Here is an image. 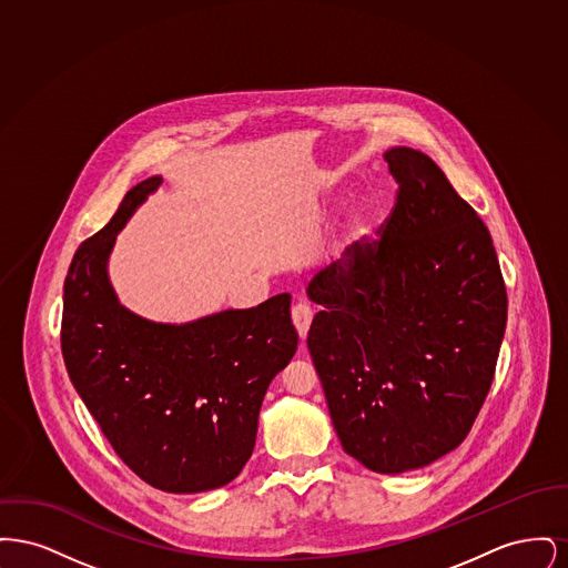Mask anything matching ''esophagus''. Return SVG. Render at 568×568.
Segmentation results:
<instances>
[{"label": "esophagus", "instance_id": "esophagus-1", "mask_svg": "<svg viewBox=\"0 0 568 568\" xmlns=\"http://www.w3.org/2000/svg\"><path fill=\"white\" fill-rule=\"evenodd\" d=\"M292 320H294L300 338H306L308 327L313 324V308L306 302H297L292 308Z\"/></svg>", "mask_w": 568, "mask_h": 568}]
</instances>
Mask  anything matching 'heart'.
Listing matches in <instances>:
<instances>
[{
	"instance_id": "1",
	"label": "heart",
	"mask_w": 568,
	"mask_h": 568,
	"mask_svg": "<svg viewBox=\"0 0 568 568\" xmlns=\"http://www.w3.org/2000/svg\"><path fill=\"white\" fill-rule=\"evenodd\" d=\"M364 227H366V216H364V213L355 211V213H352L349 219H347V239H349V241H357V239L362 236Z\"/></svg>"
}]
</instances>
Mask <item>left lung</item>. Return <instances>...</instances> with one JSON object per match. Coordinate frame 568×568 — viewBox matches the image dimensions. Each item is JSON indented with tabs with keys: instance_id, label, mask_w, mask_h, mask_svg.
Instances as JSON below:
<instances>
[{
	"instance_id": "1",
	"label": "left lung",
	"mask_w": 568,
	"mask_h": 568,
	"mask_svg": "<svg viewBox=\"0 0 568 568\" xmlns=\"http://www.w3.org/2000/svg\"><path fill=\"white\" fill-rule=\"evenodd\" d=\"M400 183L377 243L320 272L308 352L343 449L381 475L459 447L486 400L507 290L484 221L422 151L383 153Z\"/></svg>"
}]
</instances>
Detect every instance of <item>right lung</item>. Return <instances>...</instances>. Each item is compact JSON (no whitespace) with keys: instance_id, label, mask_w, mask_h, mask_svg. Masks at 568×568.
<instances>
[{"instance_id":"add662e5","label":"right lung","mask_w":568,"mask_h":568,"mask_svg":"<svg viewBox=\"0 0 568 568\" xmlns=\"http://www.w3.org/2000/svg\"><path fill=\"white\" fill-rule=\"evenodd\" d=\"M162 183H138L79 246L63 283L61 352L116 456L158 489L197 494L227 486L251 458L266 389L292 362L297 332L290 294L185 324L151 322L121 304L110 253Z\"/></svg>"}]
</instances>
